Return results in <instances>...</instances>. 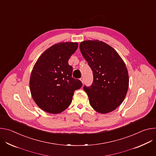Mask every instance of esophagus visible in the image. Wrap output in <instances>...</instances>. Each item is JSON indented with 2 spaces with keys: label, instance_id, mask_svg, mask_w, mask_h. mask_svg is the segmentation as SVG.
Returning <instances> with one entry per match:
<instances>
[{
  "label": "esophagus",
  "instance_id": "esophagus-1",
  "mask_svg": "<svg viewBox=\"0 0 156 156\" xmlns=\"http://www.w3.org/2000/svg\"><path fill=\"white\" fill-rule=\"evenodd\" d=\"M80 80H81V81L82 82V83H84V78H80Z\"/></svg>",
  "mask_w": 156,
  "mask_h": 156
}]
</instances>
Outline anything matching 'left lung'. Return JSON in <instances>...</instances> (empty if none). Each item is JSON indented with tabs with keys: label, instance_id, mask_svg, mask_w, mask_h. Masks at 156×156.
<instances>
[{
	"label": "left lung",
	"instance_id": "obj_1",
	"mask_svg": "<svg viewBox=\"0 0 156 156\" xmlns=\"http://www.w3.org/2000/svg\"><path fill=\"white\" fill-rule=\"evenodd\" d=\"M80 51L93 73V82L84 86L91 106L101 114L115 110L123 101L129 85L128 70L115 50L99 40L84 41Z\"/></svg>",
	"mask_w": 156,
	"mask_h": 156
}]
</instances>
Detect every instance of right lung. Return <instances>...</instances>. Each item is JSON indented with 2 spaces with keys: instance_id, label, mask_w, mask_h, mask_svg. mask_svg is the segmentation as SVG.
Returning a JSON list of instances; mask_svg holds the SVG:
<instances>
[{
  "instance_id": "1",
  "label": "right lung",
  "mask_w": 156,
  "mask_h": 156,
  "mask_svg": "<svg viewBox=\"0 0 156 156\" xmlns=\"http://www.w3.org/2000/svg\"><path fill=\"white\" fill-rule=\"evenodd\" d=\"M78 48V43L60 42L44 51L34 64L30 80L34 101L42 110L59 114L71 104L75 90L83 84L73 78L68 61Z\"/></svg>"
}]
</instances>
